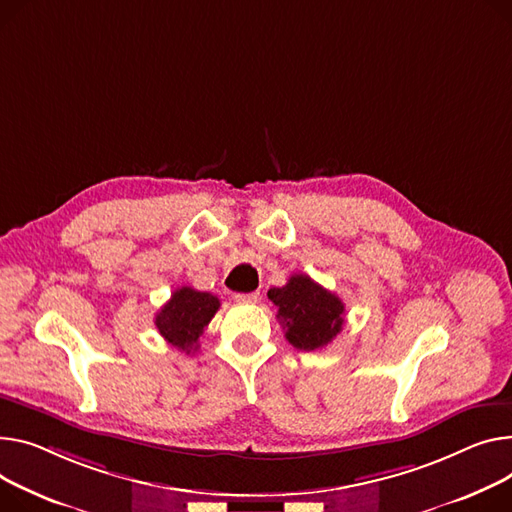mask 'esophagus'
Returning <instances> with one entry per match:
<instances>
[{
  "instance_id": "34e87169",
  "label": "esophagus",
  "mask_w": 512,
  "mask_h": 512,
  "mask_svg": "<svg viewBox=\"0 0 512 512\" xmlns=\"http://www.w3.org/2000/svg\"><path fill=\"white\" fill-rule=\"evenodd\" d=\"M234 300H236V302H247V304H255V302H259V300H261V294H259V292H249V294L238 292V294H234Z\"/></svg>"
}]
</instances>
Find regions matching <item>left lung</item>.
I'll use <instances>...</instances> for the list:
<instances>
[{
    "label": "left lung",
    "instance_id": "1",
    "mask_svg": "<svg viewBox=\"0 0 512 512\" xmlns=\"http://www.w3.org/2000/svg\"><path fill=\"white\" fill-rule=\"evenodd\" d=\"M267 298L278 306L286 339L304 352L319 350L342 331L344 302L306 274H294L286 286L271 288Z\"/></svg>",
    "mask_w": 512,
    "mask_h": 512
}]
</instances>
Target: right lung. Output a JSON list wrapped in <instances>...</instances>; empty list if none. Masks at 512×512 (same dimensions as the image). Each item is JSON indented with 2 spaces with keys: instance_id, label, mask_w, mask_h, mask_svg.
Here are the masks:
<instances>
[{
  "instance_id": "right-lung-1",
  "label": "right lung",
  "mask_w": 512,
  "mask_h": 512,
  "mask_svg": "<svg viewBox=\"0 0 512 512\" xmlns=\"http://www.w3.org/2000/svg\"><path fill=\"white\" fill-rule=\"evenodd\" d=\"M220 309V298L210 292H199L183 286L156 313V327L170 346L185 354L199 350V337Z\"/></svg>"
}]
</instances>
